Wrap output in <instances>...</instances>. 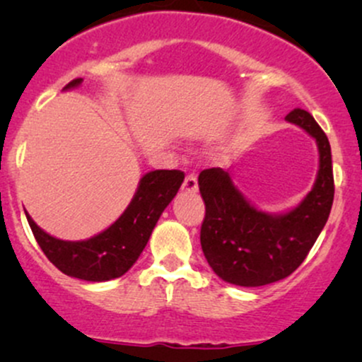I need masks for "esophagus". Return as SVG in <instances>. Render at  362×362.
Returning a JSON list of instances; mask_svg holds the SVG:
<instances>
[{"instance_id": "1", "label": "esophagus", "mask_w": 362, "mask_h": 362, "mask_svg": "<svg viewBox=\"0 0 362 362\" xmlns=\"http://www.w3.org/2000/svg\"><path fill=\"white\" fill-rule=\"evenodd\" d=\"M182 190L187 194H195L199 190V185H197V178L194 175H187L185 180H184V185H182Z\"/></svg>"}]
</instances>
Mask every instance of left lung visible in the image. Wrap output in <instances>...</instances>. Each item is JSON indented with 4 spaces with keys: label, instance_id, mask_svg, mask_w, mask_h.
Segmentation results:
<instances>
[{
    "label": "left lung",
    "instance_id": "8db88e82",
    "mask_svg": "<svg viewBox=\"0 0 362 362\" xmlns=\"http://www.w3.org/2000/svg\"><path fill=\"white\" fill-rule=\"evenodd\" d=\"M286 120L317 141L318 172L305 199L286 213L271 214L245 199L230 170H202L199 190L206 204L201 245L207 264L223 281L243 288L271 284L293 274L325 226L334 202L330 143L306 110Z\"/></svg>",
    "mask_w": 362,
    "mask_h": 362
}]
</instances>
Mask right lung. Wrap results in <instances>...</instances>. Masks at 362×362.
<instances>
[{"label":"right lung","instance_id":"1","mask_svg":"<svg viewBox=\"0 0 362 362\" xmlns=\"http://www.w3.org/2000/svg\"><path fill=\"white\" fill-rule=\"evenodd\" d=\"M76 78L64 90L81 85ZM180 170H153L141 177L134 197L122 214L102 233L80 242H68L45 233L25 211L37 243L49 260L66 276L88 282H105L124 276L139 259L158 219L173 201L182 182Z\"/></svg>","mask_w":362,"mask_h":362}]
</instances>
